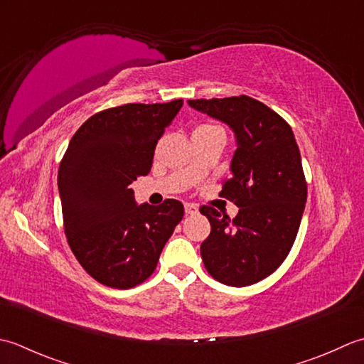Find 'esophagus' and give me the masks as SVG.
Returning a JSON list of instances; mask_svg holds the SVG:
<instances>
[{"label": "esophagus", "instance_id": "1", "mask_svg": "<svg viewBox=\"0 0 364 364\" xmlns=\"http://www.w3.org/2000/svg\"><path fill=\"white\" fill-rule=\"evenodd\" d=\"M185 213H188V215L198 213V205L193 204V203H187V204H185Z\"/></svg>", "mask_w": 364, "mask_h": 364}]
</instances>
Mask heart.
<instances>
[{"label":"heart","instance_id":"obj_1","mask_svg":"<svg viewBox=\"0 0 364 364\" xmlns=\"http://www.w3.org/2000/svg\"><path fill=\"white\" fill-rule=\"evenodd\" d=\"M209 127H210V125H209Z\"/></svg>","mask_w":364,"mask_h":364}]
</instances>
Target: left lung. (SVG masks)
I'll return each instance as SVG.
<instances>
[{"label": "left lung", "mask_w": 364, "mask_h": 364, "mask_svg": "<svg viewBox=\"0 0 364 364\" xmlns=\"http://www.w3.org/2000/svg\"><path fill=\"white\" fill-rule=\"evenodd\" d=\"M228 124L237 149L220 196L239 207L235 218L203 205L210 234L201 243L207 272L243 287L272 275L295 242L306 203V181L294 132L283 117L248 95L188 100Z\"/></svg>", "instance_id": "8db88e82"}]
</instances>
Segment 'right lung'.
I'll list each match as a JSON object with an SVG mask.
<instances>
[{"mask_svg": "<svg viewBox=\"0 0 364 364\" xmlns=\"http://www.w3.org/2000/svg\"><path fill=\"white\" fill-rule=\"evenodd\" d=\"M183 100L103 109L72 136L58 171L64 231L81 267L99 283L130 289L149 278L183 205H136L130 183L151 171L154 151Z\"/></svg>", "mask_w": 364, "mask_h": 364, "instance_id": "right-lung-1", "label": "right lung"}]
</instances>
